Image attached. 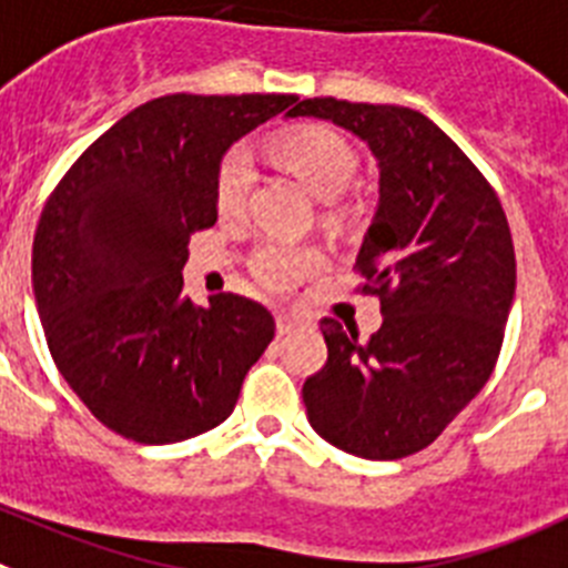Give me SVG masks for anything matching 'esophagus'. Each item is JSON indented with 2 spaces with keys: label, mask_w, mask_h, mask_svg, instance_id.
Returning <instances> with one entry per match:
<instances>
[{
  "label": "esophagus",
  "mask_w": 568,
  "mask_h": 568,
  "mask_svg": "<svg viewBox=\"0 0 568 568\" xmlns=\"http://www.w3.org/2000/svg\"><path fill=\"white\" fill-rule=\"evenodd\" d=\"M296 325H300V320H296L294 314H285V311H280V314H277V334L280 336L291 334V331H294Z\"/></svg>",
  "instance_id": "obj_1"
}]
</instances>
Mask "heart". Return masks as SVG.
<instances>
[{"label":"heart","mask_w":568,"mask_h":568,"mask_svg":"<svg viewBox=\"0 0 568 568\" xmlns=\"http://www.w3.org/2000/svg\"><path fill=\"white\" fill-rule=\"evenodd\" d=\"M268 155L300 178L320 201H336L351 189L359 172V155L342 132L325 124H300L277 132L268 141ZM252 189V166L243 152L232 150L214 166V206L221 217H237L246 209ZM331 217L336 209H331ZM322 265V254L305 246H291L283 240H268L254 252L252 272L265 288L288 291Z\"/></svg>","instance_id":"1"}]
</instances>
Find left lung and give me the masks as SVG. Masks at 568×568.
<instances>
[{
	"instance_id": "8db88e82",
	"label": "left lung",
	"mask_w": 568,
	"mask_h": 568,
	"mask_svg": "<svg viewBox=\"0 0 568 568\" xmlns=\"http://www.w3.org/2000/svg\"><path fill=\"white\" fill-rule=\"evenodd\" d=\"M359 135L379 161V209L354 272L382 328L320 322L328 362L308 376V422L334 447L396 462L436 442L500 354L515 296L507 214L481 170L427 115L331 95L288 110Z\"/></svg>"
}]
</instances>
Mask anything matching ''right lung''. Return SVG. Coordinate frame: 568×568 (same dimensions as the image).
Returning <instances> with one entry per match:
<instances>
[{
	"mask_svg": "<svg viewBox=\"0 0 568 568\" xmlns=\"http://www.w3.org/2000/svg\"><path fill=\"white\" fill-rule=\"evenodd\" d=\"M294 95H161L87 146L50 192L33 291L50 356L112 433L201 436L232 416L274 316L240 294L183 296L189 237L214 226V166Z\"/></svg>",
	"mask_w": 568,
	"mask_h": 568,
	"instance_id": "obj_1",
	"label": "right lung"
}]
</instances>
